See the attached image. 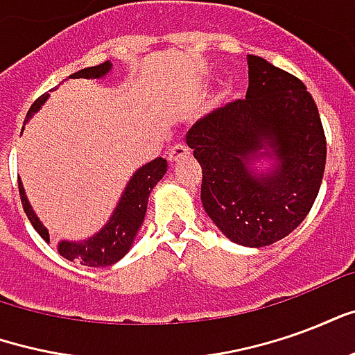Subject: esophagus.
<instances>
[{
	"instance_id": "esophagus-1",
	"label": "esophagus",
	"mask_w": 355,
	"mask_h": 355,
	"mask_svg": "<svg viewBox=\"0 0 355 355\" xmlns=\"http://www.w3.org/2000/svg\"><path fill=\"white\" fill-rule=\"evenodd\" d=\"M184 155H190V148L186 142H175L169 150V162H177L180 157H184Z\"/></svg>"
}]
</instances>
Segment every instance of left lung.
<instances>
[{"instance_id":"obj_1","label":"left lung","mask_w":355,"mask_h":355,"mask_svg":"<svg viewBox=\"0 0 355 355\" xmlns=\"http://www.w3.org/2000/svg\"><path fill=\"white\" fill-rule=\"evenodd\" d=\"M245 98L211 112L186 135L200 162L201 203L234 243L272 245L302 223L320 192L327 142L312 94L293 73L247 55ZM275 159L268 173L254 159Z\"/></svg>"}]
</instances>
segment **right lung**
Listing matches in <instances>:
<instances>
[{
	"label": "right lung",
	"instance_id": "right-lung-1",
	"mask_svg": "<svg viewBox=\"0 0 355 355\" xmlns=\"http://www.w3.org/2000/svg\"><path fill=\"white\" fill-rule=\"evenodd\" d=\"M112 70V62L106 60L102 64L91 66V68H83L80 72L72 73L70 78H87V80H96L102 78ZM55 91V89H51ZM49 93L42 94L37 101L30 106L28 110V117H32L37 110L42 108V104L47 101ZM26 117V119H28ZM167 171V159L157 157L154 162L142 165L129 180V184L125 186V192L121 200L116 205V211L112 213L110 220L104 224L98 234H94L93 238L83 239V241H60L58 243V253L62 254L68 261H76L83 264V266H110L119 259H123L127 251L131 249L135 236L139 232L140 224L144 223V215H146V205L150 192L154 188ZM19 192L22 207L26 213L28 220L32 223L35 232L42 236L45 241H49V232L43 226L42 220L35 216L34 209L28 201L22 182L19 180Z\"/></svg>",
	"mask_w": 355,
	"mask_h": 355
}]
</instances>
